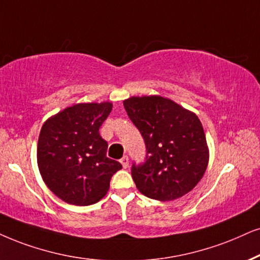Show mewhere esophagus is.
I'll use <instances>...</instances> for the list:
<instances>
[{
  "mask_svg": "<svg viewBox=\"0 0 260 260\" xmlns=\"http://www.w3.org/2000/svg\"><path fill=\"white\" fill-rule=\"evenodd\" d=\"M120 162H121V164H122V167H123L124 169L128 168V166H129V160H128V157L127 156H123L122 158H121Z\"/></svg>",
  "mask_w": 260,
  "mask_h": 260,
  "instance_id": "34e87169",
  "label": "esophagus"
}]
</instances>
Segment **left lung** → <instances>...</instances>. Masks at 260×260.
<instances>
[{
	"instance_id": "1",
	"label": "left lung",
	"mask_w": 260,
	"mask_h": 260,
	"mask_svg": "<svg viewBox=\"0 0 260 260\" xmlns=\"http://www.w3.org/2000/svg\"><path fill=\"white\" fill-rule=\"evenodd\" d=\"M123 107L146 145L145 163L132 167L139 192L159 202L190 192L209 163V146L199 117L157 94L129 97Z\"/></svg>"
}]
</instances>
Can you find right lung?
Here are the masks:
<instances>
[{"label":"right lung","mask_w":260,"mask_h":260,"mask_svg":"<svg viewBox=\"0 0 260 260\" xmlns=\"http://www.w3.org/2000/svg\"><path fill=\"white\" fill-rule=\"evenodd\" d=\"M111 109V102L78 103L43 124L37 146L39 173L48 188L67 204L100 202L109 190L111 176L122 168L108 158V143L100 134Z\"/></svg>","instance_id":"obj_1"}]
</instances>
